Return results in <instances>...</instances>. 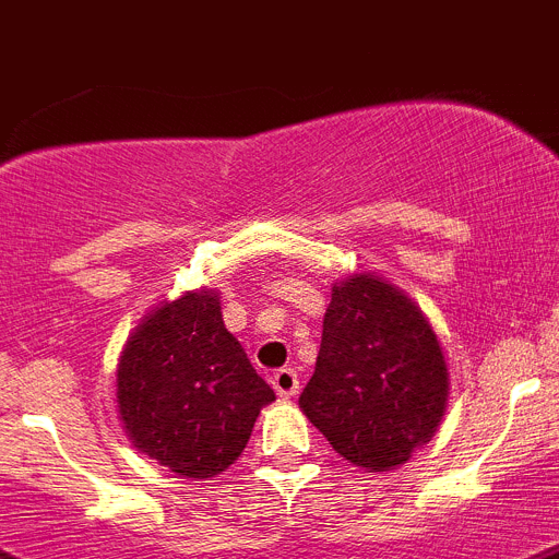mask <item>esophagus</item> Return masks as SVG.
Masks as SVG:
<instances>
[{
    "instance_id": "obj_1",
    "label": "esophagus",
    "mask_w": 559,
    "mask_h": 559,
    "mask_svg": "<svg viewBox=\"0 0 559 559\" xmlns=\"http://www.w3.org/2000/svg\"><path fill=\"white\" fill-rule=\"evenodd\" d=\"M270 383H273L275 394L284 400L295 397L297 389H300V380H297V372L295 369H275L273 378H270Z\"/></svg>"
}]
</instances>
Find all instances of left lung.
<instances>
[{
  "label": "left lung",
  "instance_id": "8db88e82",
  "mask_svg": "<svg viewBox=\"0 0 559 559\" xmlns=\"http://www.w3.org/2000/svg\"><path fill=\"white\" fill-rule=\"evenodd\" d=\"M450 369L425 311L389 278L336 281L300 411L347 463L391 472L436 436Z\"/></svg>",
  "mask_w": 559,
  "mask_h": 559
}]
</instances>
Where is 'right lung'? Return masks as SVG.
<instances>
[{"mask_svg": "<svg viewBox=\"0 0 559 559\" xmlns=\"http://www.w3.org/2000/svg\"><path fill=\"white\" fill-rule=\"evenodd\" d=\"M273 400L275 391L223 322L215 289L162 300L134 328L115 367L123 432L179 477L226 472Z\"/></svg>", "mask_w": 559, "mask_h": 559, "instance_id": "add662e5", "label": "right lung"}]
</instances>
